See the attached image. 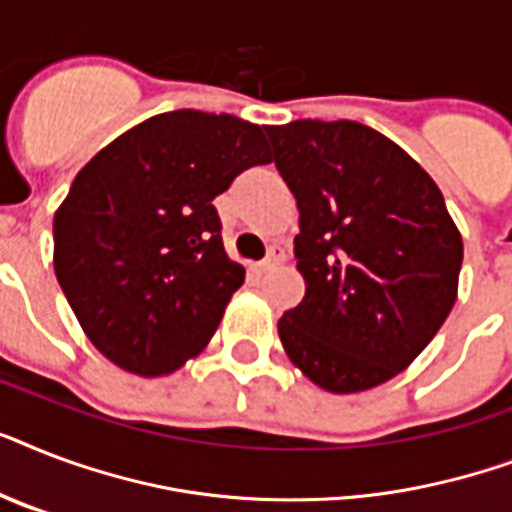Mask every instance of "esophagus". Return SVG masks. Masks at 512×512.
<instances>
[{"mask_svg": "<svg viewBox=\"0 0 512 512\" xmlns=\"http://www.w3.org/2000/svg\"><path fill=\"white\" fill-rule=\"evenodd\" d=\"M281 260H284V252H281L279 247H273L271 252H268V255L263 257V260H260V263H255V271H271V268H276V265L281 263Z\"/></svg>", "mask_w": 512, "mask_h": 512, "instance_id": "34e87169", "label": "esophagus"}]
</instances>
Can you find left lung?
Wrapping results in <instances>:
<instances>
[{
    "instance_id": "1",
    "label": "left lung",
    "mask_w": 512,
    "mask_h": 512,
    "mask_svg": "<svg viewBox=\"0 0 512 512\" xmlns=\"http://www.w3.org/2000/svg\"><path fill=\"white\" fill-rule=\"evenodd\" d=\"M295 193L303 303L279 321L281 345L329 393H358L420 356L457 300L462 236L433 177L358 122L265 127Z\"/></svg>"
}]
</instances>
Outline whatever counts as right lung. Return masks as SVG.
<instances>
[{
    "label": "right lung",
    "mask_w": 512,
    "mask_h": 512,
    "mask_svg": "<svg viewBox=\"0 0 512 512\" xmlns=\"http://www.w3.org/2000/svg\"><path fill=\"white\" fill-rule=\"evenodd\" d=\"M268 162L263 127L180 108L84 164L52 223L55 276L108 361L159 377L201 353L244 284L212 199Z\"/></svg>",
    "instance_id": "obj_1"
}]
</instances>
